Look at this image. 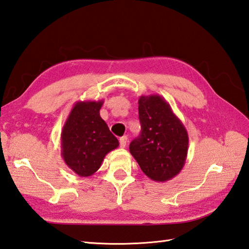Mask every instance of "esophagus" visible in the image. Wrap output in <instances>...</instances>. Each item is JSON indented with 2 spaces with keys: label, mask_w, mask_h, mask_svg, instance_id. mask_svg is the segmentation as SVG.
Here are the masks:
<instances>
[{
  "label": "esophagus",
  "mask_w": 249,
  "mask_h": 249,
  "mask_svg": "<svg viewBox=\"0 0 249 249\" xmlns=\"http://www.w3.org/2000/svg\"><path fill=\"white\" fill-rule=\"evenodd\" d=\"M126 144H127V137L124 136V137H122V138H120V146L125 147Z\"/></svg>",
  "instance_id": "1"
}]
</instances>
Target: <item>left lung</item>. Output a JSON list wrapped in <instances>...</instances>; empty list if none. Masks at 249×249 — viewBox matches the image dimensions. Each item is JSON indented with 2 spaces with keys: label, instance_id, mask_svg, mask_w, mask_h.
Instances as JSON below:
<instances>
[{
  "label": "left lung",
  "instance_id": "left-lung-1",
  "mask_svg": "<svg viewBox=\"0 0 249 249\" xmlns=\"http://www.w3.org/2000/svg\"><path fill=\"white\" fill-rule=\"evenodd\" d=\"M138 105L141 134L131 141L129 152L147 178L167 182L185 165L187 130L160 95H142Z\"/></svg>",
  "mask_w": 249,
  "mask_h": 249
}]
</instances>
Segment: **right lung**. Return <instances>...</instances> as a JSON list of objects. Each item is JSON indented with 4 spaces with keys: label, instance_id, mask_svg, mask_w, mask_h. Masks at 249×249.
Segmentation results:
<instances>
[{
    "label": "right lung",
    "instance_id": "right-lung-1",
    "mask_svg": "<svg viewBox=\"0 0 249 249\" xmlns=\"http://www.w3.org/2000/svg\"><path fill=\"white\" fill-rule=\"evenodd\" d=\"M104 99L77 102L61 133V155L67 167L81 178L91 177L105 156L119 146L118 139L100 118Z\"/></svg>",
    "mask_w": 249,
    "mask_h": 249
}]
</instances>
